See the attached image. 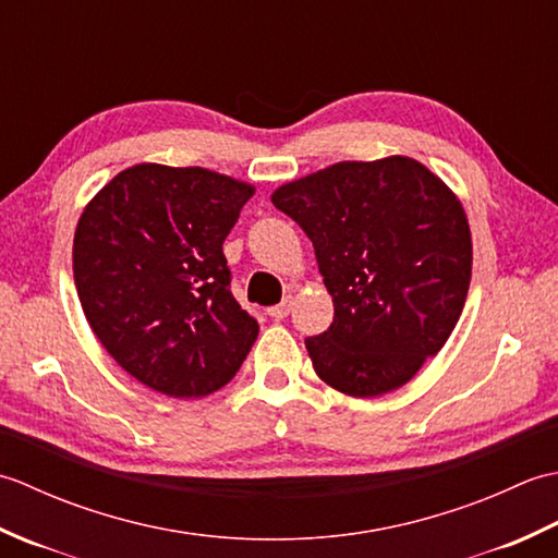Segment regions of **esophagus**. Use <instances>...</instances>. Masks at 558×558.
Instances as JSON below:
<instances>
[{
  "label": "esophagus",
  "mask_w": 558,
  "mask_h": 558,
  "mask_svg": "<svg viewBox=\"0 0 558 558\" xmlns=\"http://www.w3.org/2000/svg\"><path fill=\"white\" fill-rule=\"evenodd\" d=\"M292 306H294V300H292V298H286V300H282L280 304L270 306V310H268V316H270V318H276V322H280V318H286V316L292 312Z\"/></svg>",
  "instance_id": "34e87169"
}]
</instances>
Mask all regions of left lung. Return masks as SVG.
<instances>
[{
  "instance_id": "1",
  "label": "left lung",
  "mask_w": 558,
  "mask_h": 558,
  "mask_svg": "<svg viewBox=\"0 0 558 558\" xmlns=\"http://www.w3.org/2000/svg\"><path fill=\"white\" fill-rule=\"evenodd\" d=\"M272 206L310 236L333 324L306 338L314 372L352 398L405 386L465 306L472 236L458 196L422 162H336L278 186Z\"/></svg>"
}]
</instances>
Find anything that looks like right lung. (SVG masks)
<instances>
[{"label":"right lung","instance_id":"right-lung-1","mask_svg":"<svg viewBox=\"0 0 558 558\" xmlns=\"http://www.w3.org/2000/svg\"><path fill=\"white\" fill-rule=\"evenodd\" d=\"M254 186L141 162L81 213L74 280L93 333L136 381L204 398L240 372L258 324L230 292L222 242Z\"/></svg>","mask_w":558,"mask_h":558}]
</instances>
